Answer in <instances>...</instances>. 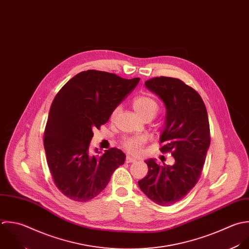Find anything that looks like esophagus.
I'll use <instances>...</instances> for the list:
<instances>
[{"instance_id":"34e87169","label":"esophagus","mask_w":249,"mask_h":249,"mask_svg":"<svg viewBox=\"0 0 249 249\" xmlns=\"http://www.w3.org/2000/svg\"><path fill=\"white\" fill-rule=\"evenodd\" d=\"M136 161H137L136 159L131 158V157H129V156H127V157H126V160H125V162H126V163H135Z\"/></svg>"}]
</instances>
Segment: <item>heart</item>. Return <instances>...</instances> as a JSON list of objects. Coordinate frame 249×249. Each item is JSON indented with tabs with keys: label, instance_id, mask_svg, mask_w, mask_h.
<instances>
[{
	"label": "heart",
	"instance_id": "1",
	"mask_svg": "<svg viewBox=\"0 0 249 249\" xmlns=\"http://www.w3.org/2000/svg\"><path fill=\"white\" fill-rule=\"evenodd\" d=\"M133 107L138 112L139 115H141L143 119L145 118H153L158 110L159 107L157 102L148 97V96H138L133 101ZM119 110V107H116L113 109L111 117H114ZM146 140L142 136H132V137H125L121 141V146L124 148L128 153L132 155H137L141 152L142 148L145 144Z\"/></svg>",
	"mask_w": 249,
	"mask_h": 249
}]
</instances>
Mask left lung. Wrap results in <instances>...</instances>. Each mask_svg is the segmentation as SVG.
<instances>
[{
  "mask_svg": "<svg viewBox=\"0 0 249 249\" xmlns=\"http://www.w3.org/2000/svg\"><path fill=\"white\" fill-rule=\"evenodd\" d=\"M144 84L166 106L160 151L171 153L176 162L161 167L146 160L148 173L139 186L155 204L170 206L183 199L201 177L211 143L209 116L200 94L181 79L156 76Z\"/></svg>",
  "mask_w": 249,
  "mask_h": 249,
  "instance_id": "left-lung-1",
  "label": "left lung"
}]
</instances>
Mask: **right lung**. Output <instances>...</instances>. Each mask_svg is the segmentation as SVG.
Here are the masks:
<instances>
[{"label": "right lung", "instance_id": "obj_1", "mask_svg": "<svg viewBox=\"0 0 249 249\" xmlns=\"http://www.w3.org/2000/svg\"><path fill=\"white\" fill-rule=\"evenodd\" d=\"M107 71L88 70L71 78L55 96L43 134L46 161L56 187L69 199L83 203L98 196L125 154L111 147L98 157L89 153L95 129L108 121L113 109L137 86Z\"/></svg>", "mask_w": 249, "mask_h": 249}]
</instances>
